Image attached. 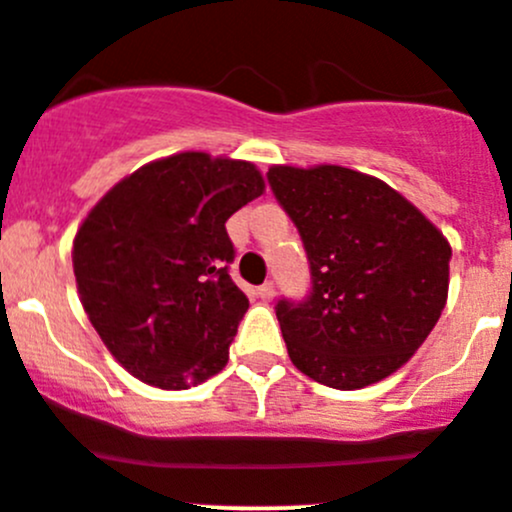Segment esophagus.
<instances>
[{"label": "esophagus", "instance_id": "obj_1", "mask_svg": "<svg viewBox=\"0 0 512 512\" xmlns=\"http://www.w3.org/2000/svg\"><path fill=\"white\" fill-rule=\"evenodd\" d=\"M255 295L260 297V300L270 302L272 297H275V285H272V282H265V285H260V287H257V292H255Z\"/></svg>", "mask_w": 512, "mask_h": 512}]
</instances>
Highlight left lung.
I'll list each match as a JSON object with an SVG mask.
<instances>
[{"instance_id":"8db88e82","label":"left lung","mask_w":512,"mask_h":512,"mask_svg":"<svg viewBox=\"0 0 512 512\" xmlns=\"http://www.w3.org/2000/svg\"><path fill=\"white\" fill-rule=\"evenodd\" d=\"M310 262V295L275 312L292 365L335 390L393 375L448 300L443 232L382 180L337 165L267 172Z\"/></svg>"}]
</instances>
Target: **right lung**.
Listing matches in <instances>:
<instances>
[{"instance_id":"1","label":"right lung","mask_w":512,"mask_h":512,"mask_svg":"<svg viewBox=\"0 0 512 512\" xmlns=\"http://www.w3.org/2000/svg\"><path fill=\"white\" fill-rule=\"evenodd\" d=\"M265 192L252 162L180 152L112 187L74 237L79 300L137 380L185 390L217 375L247 312L225 222Z\"/></svg>"}]
</instances>
